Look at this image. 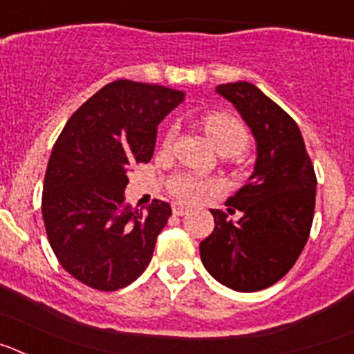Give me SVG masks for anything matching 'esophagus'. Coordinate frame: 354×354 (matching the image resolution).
Masks as SVG:
<instances>
[{
    "label": "esophagus",
    "mask_w": 354,
    "mask_h": 354,
    "mask_svg": "<svg viewBox=\"0 0 354 354\" xmlns=\"http://www.w3.org/2000/svg\"><path fill=\"white\" fill-rule=\"evenodd\" d=\"M171 211H174L175 216H184V214H187L189 207L184 204H180V202H174V204H171Z\"/></svg>",
    "instance_id": "obj_1"
}]
</instances>
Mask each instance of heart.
<instances>
[{"label":"heart","instance_id":"heart-1","mask_svg":"<svg viewBox=\"0 0 354 354\" xmlns=\"http://www.w3.org/2000/svg\"><path fill=\"white\" fill-rule=\"evenodd\" d=\"M205 133L209 134L211 142L218 149V152L227 154H239L246 149L248 133L245 126L237 118L227 113H207L204 117ZM175 136V129H170L167 134V143H170ZM209 189V183L198 179L195 175L183 174L170 180V192L179 198L187 202H196L204 196Z\"/></svg>","mask_w":354,"mask_h":354}]
</instances>
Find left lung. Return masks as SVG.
Returning <instances> with one entry per match:
<instances>
[{"mask_svg":"<svg viewBox=\"0 0 354 354\" xmlns=\"http://www.w3.org/2000/svg\"><path fill=\"white\" fill-rule=\"evenodd\" d=\"M252 131L257 159L248 184L227 200L237 222L211 209L214 230L200 243V259L212 278L239 292L277 283L298 261L315 207L314 167L298 124L248 81L218 84Z\"/></svg>","mask_w":354,"mask_h":354,"instance_id":"1","label":"left lung"}]
</instances>
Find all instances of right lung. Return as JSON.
<instances>
[{"label":"right lung","instance_id":"obj_1","mask_svg":"<svg viewBox=\"0 0 354 354\" xmlns=\"http://www.w3.org/2000/svg\"><path fill=\"white\" fill-rule=\"evenodd\" d=\"M184 92L118 80L93 93L65 124L44 177L42 218L62 268L84 286L117 290L149 266L171 207L134 211L127 171L154 154L158 126Z\"/></svg>","mask_w":354,"mask_h":354}]
</instances>
